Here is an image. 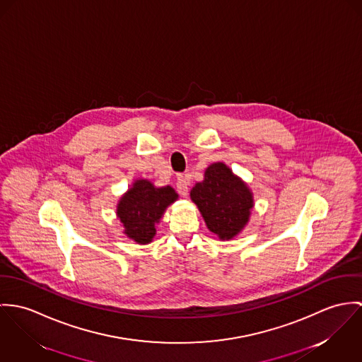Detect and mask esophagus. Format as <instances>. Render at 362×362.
I'll return each mask as SVG.
<instances>
[{
	"instance_id": "1",
	"label": "esophagus",
	"mask_w": 362,
	"mask_h": 362,
	"mask_svg": "<svg viewBox=\"0 0 362 362\" xmlns=\"http://www.w3.org/2000/svg\"><path fill=\"white\" fill-rule=\"evenodd\" d=\"M176 189L183 197H186L189 194V179L183 175H179L176 180Z\"/></svg>"
}]
</instances>
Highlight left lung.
Returning a JSON list of instances; mask_svg holds the SVG:
<instances>
[{
    "label": "left lung",
    "mask_w": 362,
    "mask_h": 362,
    "mask_svg": "<svg viewBox=\"0 0 362 362\" xmlns=\"http://www.w3.org/2000/svg\"><path fill=\"white\" fill-rule=\"evenodd\" d=\"M190 199L199 206L206 228L221 240L240 233L254 206L248 186L223 162L205 169L204 180L192 189Z\"/></svg>",
    "instance_id": "1"
}]
</instances>
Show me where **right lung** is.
Instances as JSON below:
<instances>
[{"instance_id": "1", "label": "right lung", "mask_w": 362, "mask_h": 362, "mask_svg": "<svg viewBox=\"0 0 362 362\" xmlns=\"http://www.w3.org/2000/svg\"><path fill=\"white\" fill-rule=\"evenodd\" d=\"M177 193L170 187H156L147 179L134 180L123 194L117 206V215L124 230L123 233L137 244H148L156 236V225Z\"/></svg>"}]
</instances>
